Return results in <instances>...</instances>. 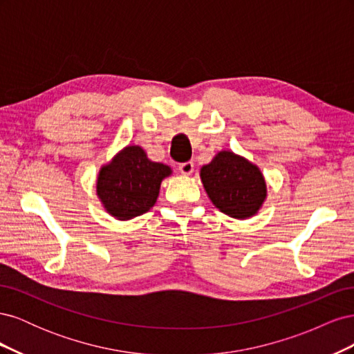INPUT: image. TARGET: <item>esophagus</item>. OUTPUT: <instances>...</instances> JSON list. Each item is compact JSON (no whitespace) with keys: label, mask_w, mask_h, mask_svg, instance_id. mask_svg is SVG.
<instances>
[{"label":"esophagus","mask_w":354,"mask_h":354,"mask_svg":"<svg viewBox=\"0 0 354 354\" xmlns=\"http://www.w3.org/2000/svg\"><path fill=\"white\" fill-rule=\"evenodd\" d=\"M194 162H183V164H180L178 165V169H180V173L181 174H185V176H190L192 173H194Z\"/></svg>","instance_id":"34e87169"}]
</instances>
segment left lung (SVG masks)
<instances>
[{
  "mask_svg": "<svg viewBox=\"0 0 354 354\" xmlns=\"http://www.w3.org/2000/svg\"><path fill=\"white\" fill-rule=\"evenodd\" d=\"M199 176L214 207L232 218L254 217L267 199L261 169L232 151L217 152L209 164L201 168Z\"/></svg>",
  "mask_w": 354,
  "mask_h": 354,
  "instance_id": "left-lung-1",
  "label": "left lung"
}]
</instances>
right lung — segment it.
<instances>
[{
  "mask_svg": "<svg viewBox=\"0 0 354 354\" xmlns=\"http://www.w3.org/2000/svg\"><path fill=\"white\" fill-rule=\"evenodd\" d=\"M171 174V167L149 159L142 146L128 145L100 167L95 194L111 217L127 221L155 205L160 183Z\"/></svg>",
  "mask_w": 354,
  "mask_h": 354,
  "instance_id": "1",
  "label": "right lung"
}]
</instances>
